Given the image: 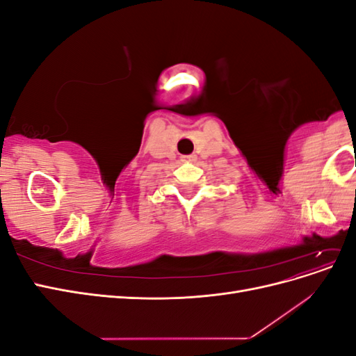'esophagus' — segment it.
Masks as SVG:
<instances>
[{
    "mask_svg": "<svg viewBox=\"0 0 356 356\" xmlns=\"http://www.w3.org/2000/svg\"><path fill=\"white\" fill-rule=\"evenodd\" d=\"M182 161H195L196 160V154H187V156H182L181 157Z\"/></svg>",
    "mask_w": 356,
    "mask_h": 356,
    "instance_id": "obj_1",
    "label": "esophagus"
}]
</instances>
